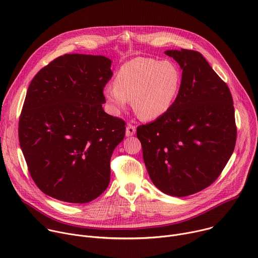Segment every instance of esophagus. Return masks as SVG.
<instances>
[{"mask_svg": "<svg viewBox=\"0 0 258 258\" xmlns=\"http://www.w3.org/2000/svg\"><path fill=\"white\" fill-rule=\"evenodd\" d=\"M135 134H136V126L133 125L132 123H128V124L126 125V128H125V135H126L127 137H132V136H134Z\"/></svg>", "mask_w": 258, "mask_h": 258, "instance_id": "esophagus-1", "label": "esophagus"}]
</instances>
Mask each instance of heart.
Returning <instances> with one entry per match:
<instances>
[{
  "instance_id": "obj_1",
  "label": "heart",
  "mask_w": 258,
  "mask_h": 258,
  "mask_svg": "<svg viewBox=\"0 0 258 258\" xmlns=\"http://www.w3.org/2000/svg\"><path fill=\"white\" fill-rule=\"evenodd\" d=\"M180 83L181 75L175 63L136 57L120 67L114 86H107L103 92L115 111L125 109L127 101H132L139 118L153 120L169 111Z\"/></svg>"
}]
</instances>
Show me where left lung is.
<instances>
[{
	"mask_svg": "<svg viewBox=\"0 0 258 258\" xmlns=\"http://www.w3.org/2000/svg\"><path fill=\"white\" fill-rule=\"evenodd\" d=\"M182 70L178 96L165 114L137 128L152 183L187 197L212 184L236 145L235 109L227 85L194 50H167Z\"/></svg>",
	"mask_w": 258,
	"mask_h": 258,
	"instance_id": "1",
	"label": "left lung"
}]
</instances>
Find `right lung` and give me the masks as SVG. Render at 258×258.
<instances>
[{
  "label": "right lung",
  "instance_id": "right-lung-1",
  "mask_svg": "<svg viewBox=\"0 0 258 258\" xmlns=\"http://www.w3.org/2000/svg\"><path fill=\"white\" fill-rule=\"evenodd\" d=\"M111 64L103 55L64 54L29 86L19 144L34 182L53 199L85 204L109 185L110 159L125 135L124 121L102 106Z\"/></svg>",
  "mask_w": 258,
  "mask_h": 258
}]
</instances>
